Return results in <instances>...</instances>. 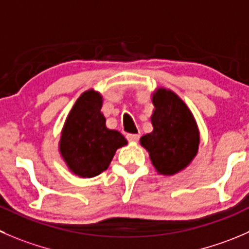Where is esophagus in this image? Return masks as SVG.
Here are the masks:
<instances>
[{"label": "esophagus", "mask_w": 249, "mask_h": 249, "mask_svg": "<svg viewBox=\"0 0 249 249\" xmlns=\"http://www.w3.org/2000/svg\"><path fill=\"white\" fill-rule=\"evenodd\" d=\"M126 139H127V141H130V142H137L140 140V135L139 134H127Z\"/></svg>", "instance_id": "34e87169"}]
</instances>
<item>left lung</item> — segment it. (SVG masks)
<instances>
[{
    "label": "left lung",
    "instance_id": "obj_1",
    "mask_svg": "<svg viewBox=\"0 0 249 249\" xmlns=\"http://www.w3.org/2000/svg\"><path fill=\"white\" fill-rule=\"evenodd\" d=\"M153 131L141 137L157 171L173 175L190 164L198 151L199 134L187 106L171 91L153 95Z\"/></svg>",
    "mask_w": 249,
    "mask_h": 249
}]
</instances>
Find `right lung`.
Wrapping results in <instances>:
<instances>
[{
  "mask_svg": "<svg viewBox=\"0 0 249 249\" xmlns=\"http://www.w3.org/2000/svg\"><path fill=\"white\" fill-rule=\"evenodd\" d=\"M102 97L86 91L80 96L67 118L59 149L74 174L93 178L109 166L115 151L126 144L120 132L106 126L101 113Z\"/></svg>",
  "mask_w": 249,
  "mask_h": 249,
  "instance_id": "add662e5",
  "label": "right lung"
}]
</instances>
